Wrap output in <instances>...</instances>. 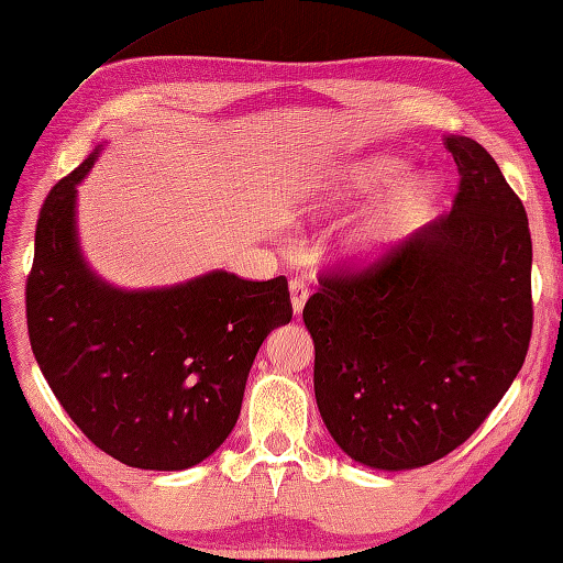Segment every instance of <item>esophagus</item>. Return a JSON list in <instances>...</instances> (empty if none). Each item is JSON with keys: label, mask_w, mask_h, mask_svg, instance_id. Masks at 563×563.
<instances>
[{"label": "esophagus", "mask_w": 563, "mask_h": 563, "mask_svg": "<svg viewBox=\"0 0 563 563\" xmlns=\"http://www.w3.org/2000/svg\"><path fill=\"white\" fill-rule=\"evenodd\" d=\"M289 294H291V308H294V313L298 316V313L303 311V306H306L308 286H306L301 279H291V284H289Z\"/></svg>", "instance_id": "esophagus-1"}]
</instances>
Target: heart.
<instances>
[{
  "label": "heart",
  "mask_w": 563,
  "mask_h": 563,
  "mask_svg": "<svg viewBox=\"0 0 563 563\" xmlns=\"http://www.w3.org/2000/svg\"><path fill=\"white\" fill-rule=\"evenodd\" d=\"M404 172V165L394 157H372L366 163L350 167L338 175L335 185L340 191H369L378 189ZM434 194V181L430 177H416L398 185L388 197L352 225L345 238V252L360 265H372L382 260L388 250L396 247L406 238L410 225Z\"/></svg>",
  "instance_id": "b5f03b06"
}]
</instances>
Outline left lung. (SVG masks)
<instances>
[{
	"instance_id": "1",
	"label": "left lung",
	"mask_w": 563,
	"mask_h": 563,
	"mask_svg": "<svg viewBox=\"0 0 563 563\" xmlns=\"http://www.w3.org/2000/svg\"><path fill=\"white\" fill-rule=\"evenodd\" d=\"M452 211L364 269L320 274L303 323L320 418L354 462L404 472L481 428L532 338V238L486 147L444 137Z\"/></svg>"
}]
</instances>
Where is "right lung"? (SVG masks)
<instances>
[{
	"mask_svg": "<svg viewBox=\"0 0 563 563\" xmlns=\"http://www.w3.org/2000/svg\"><path fill=\"white\" fill-rule=\"evenodd\" d=\"M99 151L51 189L26 282L29 340L75 426L121 464L181 472L235 428L250 366L291 320L286 277L216 269L165 289L123 291L79 252L77 185Z\"/></svg>",
	"mask_w": 563,
	"mask_h": 563,
	"instance_id": "add662e5",
	"label": "right lung"
}]
</instances>
